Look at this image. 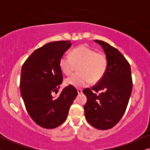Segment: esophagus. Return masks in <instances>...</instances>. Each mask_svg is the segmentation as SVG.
<instances>
[{
    "instance_id": "esophagus-1",
    "label": "esophagus",
    "mask_w": 150,
    "mask_h": 150,
    "mask_svg": "<svg viewBox=\"0 0 150 150\" xmlns=\"http://www.w3.org/2000/svg\"><path fill=\"white\" fill-rule=\"evenodd\" d=\"M77 91H78V93H79V94H81L82 93H83V90L80 89H77Z\"/></svg>"
}]
</instances>
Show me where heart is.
I'll list each match as a JSON object with an SVG mask.
<instances>
[{"mask_svg": "<svg viewBox=\"0 0 150 150\" xmlns=\"http://www.w3.org/2000/svg\"><path fill=\"white\" fill-rule=\"evenodd\" d=\"M108 61L104 54L86 45H81L72 50L70 56L63 54L59 61V67L65 74L69 75L76 69L79 72L74 74L65 80L67 85L80 88L96 83L103 78L107 69Z\"/></svg>", "mask_w": 150, "mask_h": 150, "instance_id": "obj_1", "label": "heart"}]
</instances>
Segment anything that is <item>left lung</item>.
Returning a JSON list of instances; mask_svg holds the SVG:
<instances>
[{"instance_id": "1", "label": "left lung", "mask_w": 150, "mask_h": 150, "mask_svg": "<svg viewBox=\"0 0 150 150\" xmlns=\"http://www.w3.org/2000/svg\"><path fill=\"white\" fill-rule=\"evenodd\" d=\"M102 46L108 61L107 69L96 86L84 89L87 100L84 106L89 124L99 130L115 126L124 115L132 89L130 65L123 54L105 42L94 40ZM100 91L99 94L96 93Z\"/></svg>"}]
</instances>
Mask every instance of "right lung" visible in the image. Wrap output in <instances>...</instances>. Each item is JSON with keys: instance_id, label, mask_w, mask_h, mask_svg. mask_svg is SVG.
<instances>
[{"instance_id": "right-lung-1", "label": "right lung", "mask_w": 150, "mask_h": 150, "mask_svg": "<svg viewBox=\"0 0 150 150\" xmlns=\"http://www.w3.org/2000/svg\"><path fill=\"white\" fill-rule=\"evenodd\" d=\"M71 46L70 41L48 43L35 50L22 67V98L30 117L42 128L52 129L62 124L78 95L76 89L69 85L58 97L52 96L63 81L59 61Z\"/></svg>"}]
</instances>
